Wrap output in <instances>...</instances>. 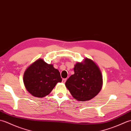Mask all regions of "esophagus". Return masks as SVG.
<instances>
[{"label":"esophagus","instance_id":"34e87169","mask_svg":"<svg viewBox=\"0 0 131 131\" xmlns=\"http://www.w3.org/2000/svg\"><path fill=\"white\" fill-rule=\"evenodd\" d=\"M66 79H63L62 80V82L63 83H65L66 82Z\"/></svg>","mask_w":131,"mask_h":131}]
</instances>
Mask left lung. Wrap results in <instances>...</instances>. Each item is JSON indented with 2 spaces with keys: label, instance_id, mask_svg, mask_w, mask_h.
<instances>
[{
  "label": "left lung",
  "instance_id": "1",
  "mask_svg": "<svg viewBox=\"0 0 131 131\" xmlns=\"http://www.w3.org/2000/svg\"><path fill=\"white\" fill-rule=\"evenodd\" d=\"M74 70V74L65 83L72 96L78 101H89L94 98L101 91L103 84L99 66L93 60L85 58L75 65Z\"/></svg>",
  "mask_w": 131,
  "mask_h": 131
}]
</instances>
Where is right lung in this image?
<instances>
[{
	"label": "right lung",
	"instance_id": "add662e5",
	"mask_svg": "<svg viewBox=\"0 0 131 131\" xmlns=\"http://www.w3.org/2000/svg\"><path fill=\"white\" fill-rule=\"evenodd\" d=\"M23 80L26 90L31 95L41 98L51 93L62 79L59 71L52 64L39 58L26 69Z\"/></svg>",
	"mask_w": 131,
	"mask_h": 131
}]
</instances>
